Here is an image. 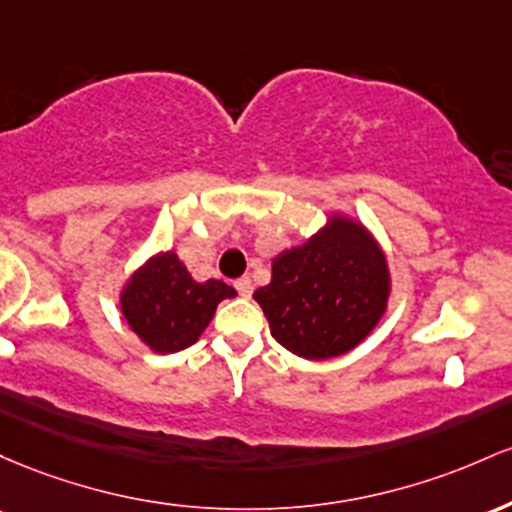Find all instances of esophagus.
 <instances>
[{"label": "esophagus", "instance_id": "34e87169", "mask_svg": "<svg viewBox=\"0 0 512 512\" xmlns=\"http://www.w3.org/2000/svg\"><path fill=\"white\" fill-rule=\"evenodd\" d=\"M234 287H237L241 297H251V292H254V283H251V278H239L237 283H234Z\"/></svg>", "mask_w": 512, "mask_h": 512}]
</instances>
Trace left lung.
Returning a JSON list of instances; mask_svg holds the SVG:
<instances>
[{"instance_id":"obj_1","label":"left lung","mask_w":512,"mask_h":512,"mask_svg":"<svg viewBox=\"0 0 512 512\" xmlns=\"http://www.w3.org/2000/svg\"><path fill=\"white\" fill-rule=\"evenodd\" d=\"M392 292L387 256L375 237L346 215L273 261L271 283L258 287L271 333L304 360H329L363 343L387 312Z\"/></svg>"}]
</instances>
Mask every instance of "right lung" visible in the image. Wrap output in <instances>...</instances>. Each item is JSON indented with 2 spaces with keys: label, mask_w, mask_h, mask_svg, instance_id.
I'll list each match as a JSON object with an SVG mask.
<instances>
[{
  "label": "right lung",
  "mask_w": 512,
  "mask_h": 512,
  "mask_svg": "<svg viewBox=\"0 0 512 512\" xmlns=\"http://www.w3.org/2000/svg\"><path fill=\"white\" fill-rule=\"evenodd\" d=\"M234 295L237 290L222 280H193L174 251H162L123 285L120 312L154 353H176L193 346L215 317L217 304Z\"/></svg>",
  "instance_id": "right-lung-1"
}]
</instances>
